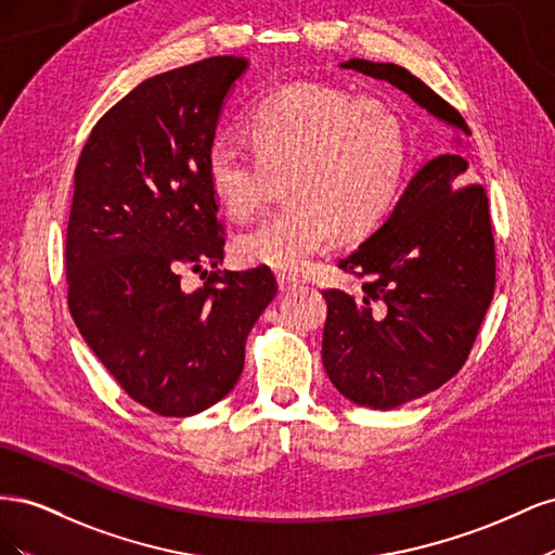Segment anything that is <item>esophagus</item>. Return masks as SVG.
Segmentation results:
<instances>
[{
    "label": "esophagus",
    "instance_id": "1",
    "mask_svg": "<svg viewBox=\"0 0 555 555\" xmlns=\"http://www.w3.org/2000/svg\"><path fill=\"white\" fill-rule=\"evenodd\" d=\"M298 278H294V275H289V273H278V287H280V292H292V289H296L298 287Z\"/></svg>",
    "mask_w": 555,
    "mask_h": 555
}]
</instances>
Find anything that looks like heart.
Segmentation results:
<instances>
[{
	"label": "heart",
	"instance_id": "1",
	"mask_svg": "<svg viewBox=\"0 0 555 555\" xmlns=\"http://www.w3.org/2000/svg\"><path fill=\"white\" fill-rule=\"evenodd\" d=\"M249 150L231 137L212 139L206 178L236 220L255 217L275 178L289 176L292 204L241 233L245 263L296 273L340 231L359 233L391 208L408 162L400 117L377 99L292 82L251 104L243 122Z\"/></svg>",
	"mask_w": 555,
	"mask_h": 555
}]
</instances>
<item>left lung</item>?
<instances>
[{
	"label": "left lung",
	"instance_id": "8db88e82",
	"mask_svg": "<svg viewBox=\"0 0 555 555\" xmlns=\"http://www.w3.org/2000/svg\"><path fill=\"white\" fill-rule=\"evenodd\" d=\"M343 69L391 82L459 137L426 162L384 224L340 268L365 275L361 294L324 292L326 375L363 408L393 410L456 375L495 289V243L481 184H463L461 113L391 62L347 60Z\"/></svg>",
	"mask_w": 555,
	"mask_h": 555
}]
</instances>
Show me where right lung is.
<instances>
[{
  "mask_svg": "<svg viewBox=\"0 0 555 555\" xmlns=\"http://www.w3.org/2000/svg\"><path fill=\"white\" fill-rule=\"evenodd\" d=\"M247 66L208 57L143 80L96 122L76 166L72 317L127 396L162 416L204 412L236 386L247 335L278 294L266 266L179 287L182 270L224 259L206 153Z\"/></svg>",
  "mask_w": 555,
  "mask_h": 555,
  "instance_id": "right-lung-1",
  "label": "right lung"
}]
</instances>
